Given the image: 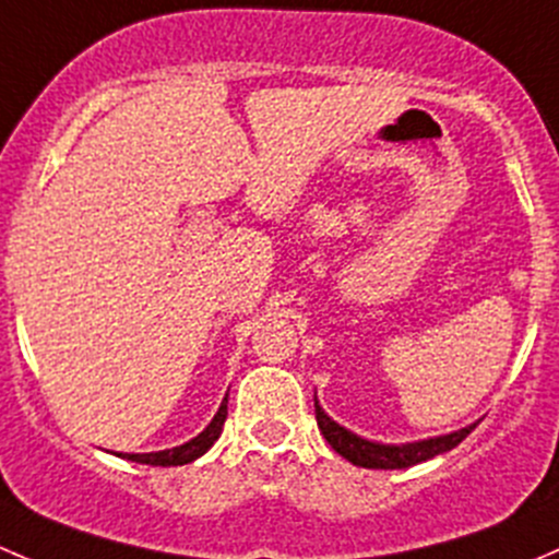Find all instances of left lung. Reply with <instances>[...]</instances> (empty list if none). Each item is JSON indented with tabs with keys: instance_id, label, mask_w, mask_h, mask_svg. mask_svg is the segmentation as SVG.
<instances>
[{
	"instance_id": "left-lung-1",
	"label": "left lung",
	"mask_w": 559,
	"mask_h": 559,
	"mask_svg": "<svg viewBox=\"0 0 559 559\" xmlns=\"http://www.w3.org/2000/svg\"><path fill=\"white\" fill-rule=\"evenodd\" d=\"M313 409H317V424L319 431L324 435V440L330 442L338 456H344L346 462H352L355 467H368V469H404L415 467L420 462H429V459L448 453L451 448H456L475 426H467L462 431H453V435L437 437V440L426 442H412V445H379V442H368L362 437L352 435L344 426H338L333 417H328L322 412V406L313 399Z\"/></svg>"
}]
</instances>
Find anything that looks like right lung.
Segmentation results:
<instances>
[{"label":"right lung","instance_id":"right-lung-1","mask_svg":"<svg viewBox=\"0 0 559 559\" xmlns=\"http://www.w3.org/2000/svg\"><path fill=\"white\" fill-rule=\"evenodd\" d=\"M224 420H226V399H224V404H221L218 415L213 417V424H210L207 429L197 437V440L186 442V445H180V448H171V451L119 453V456L128 459V462H135V464H153V467H180V464H188V462H193V459L204 456V453L213 448V442L218 440L221 431H224Z\"/></svg>","mask_w":559,"mask_h":559}]
</instances>
